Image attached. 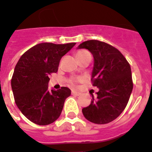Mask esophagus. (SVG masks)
Returning a JSON list of instances; mask_svg holds the SVG:
<instances>
[{"label":"esophagus","instance_id":"esophagus-1","mask_svg":"<svg viewBox=\"0 0 152 152\" xmlns=\"http://www.w3.org/2000/svg\"><path fill=\"white\" fill-rule=\"evenodd\" d=\"M72 94H73V95H76V96H79V95H80V92H77V91H72Z\"/></svg>","mask_w":152,"mask_h":152}]
</instances>
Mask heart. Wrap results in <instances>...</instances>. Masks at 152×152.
Instances as JSON below:
<instances>
[{
	"label": "heart",
	"instance_id": "b5f03b06",
	"mask_svg": "<svg viewBox=\"0 0 152 152\" xmlns=\"http://www.w3.org/2000/svg\"><path fill=\"white\" fill-rule=\"evenodd\" d=\"M87 54H89L88 51H87V50H78L77 52L76 53V58H80V57H82L83 56V55H87ZM78 81V80H76V79H72V80H71V83H72V85L74 84H76V83Z\"/></svg>",
	"mask_w": 152,
	"mask_h": 152
}]
</instances>
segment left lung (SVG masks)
I'll return each mask as SVG.
<instances>
[{
  "label": "left lung",
  "mask_w": 152,
  "mask_h": 152,
  "mask_svg": "<svg viewBox=\"0 0 152 152\" xmlns=\"http://www.w3.org/2000/svg\"><path fill=\"white\" fill-rule=\"evenodd\" d=\"M93 55L92 84L98 87L97 97L92 95L91 104L82 109L87 120L106 124L125 109L133 90L131 69L123 54L114 47L96 40L83 42L78 47Z\"/></svg>",
  "instance_id": "left-lung-1"
}]
</instances>
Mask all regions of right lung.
I'll return each instance as SVG.
<instances>
[{"instance_id":"obj_1","label":"right lung","mask_w":152,"mask_h":152,"mask_svg":"<svg viewBox=\"0 0 152 152\" xmlns=\"http://www.w3.org/2000/svg\"><path fill=\"white\" fill-rule=\"evenodd\" d=\"M75 44H37L26 51L16 64L11 82L15 102L33 123L48 125L60 116L71 91L65 87L50 91L49 76L58 72L61 58Z\"/></svg>"}]
</instances>
